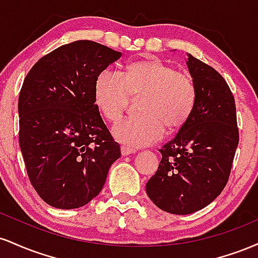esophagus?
Wrapping results in <instances>:
<instances>
[{
  "label": "esophagus",
  "instance_id": "1",
  "mask_svg": "<svg viewBox=\"0 0 258 258\" xmlns=\"http://www.w3.org/2000/svg\"><path fill=\"white\" fill-rule=\"evenodd\" d=\"M135 153H136L135 149H131V148L128 147H121V154H122V156L131 155V154H135Z\"/></svg>",
  "mask_w": 258,
  "mask_h": 258
}]
</instances>
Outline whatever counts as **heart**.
<instances>
[{
  "instance_id": "obj_1",
  "label": "heart",
  "mask_w": 258,
  "mask_h": 258,
  "mask_svg": "<svg viewBox=\"0 0 258 258\" xmlns=\"http://www.w3.org/2000/svg\"><path fill=\"white\" fill-rule=\"evenodd\" d=\"M138 116L112 127V135L127 147H146L158 142L165 128L176 131L186 122L195 104L193 80L159 59L136 61L120 74L104 70L94 85V102L108 120L116 121L130 98L141 96Z\"/></svg>"
}]
</instances>
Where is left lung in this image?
Returning a JSON list of instances; mask_svg holds the SVG:
<instances>
[{
    "mask_svg": "<svg viewBox=\"0 0 258 258\" xmlns=\"http://www.w3.org/2000/svg\"><path fill=\"white\" fill-rule=\"evenodd\" d=\"M195 86L190 116L161 149L158 171L147 182L149 199L173 215L211 204L226 186L239 143L235 100L214 68L186 54Z\"/></svg>",
    "mask_w": 258,
    "mask_h": 258,
    "instance_id": "1",
    "label": "left lung"
}]
</instances>
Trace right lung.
Wrapping results in <instances>:
<instances>
[{
    "label": "right lung",
    "mask_w": 258,
    "mask_h": 258,
    "mask_svg": "<svg viewBox=\"0 0 258 258\" xmlns=\"http://www.w3.org/2000/svg\"><path fill=\"white\" fill-rule=\"evenodd\" d=\"M120 57L93 41H74L41 58L24 80L20 150L32 186L55 209L90 203L121 156L94 102L97 78Z\"/></svg>",
    "instance_id": "1"
}]
</instances>
